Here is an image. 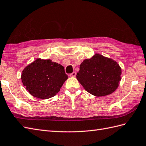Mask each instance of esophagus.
<instances>
[{
    "label": "esophagus",
    "instance_id": "1",
    "mask_svg": "<svg viewBox=\"0 0 146 146\" xmlns=\"http://www.w3.org/2000/svg\"><path fill=\"white\" fill-rule=\"evenodd\" d=\"M70 76H72V77H74L76 76V72H73V73H70Z\"/></svg>",
    "mask_w": 146,
    "mask_h": 146
}]
</instances>
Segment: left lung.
<instances>
[{
  "mask_svg": "<svg viewBox=\"0 0 146 146\" xmlns=\"http://www.w3.org/2000/svg\"><path fill=\"white\" fill-rule=\"evenodd\" d=\"M121 69L113 60L96 54L81 63L76 78L85 90L98 96L113 92L121 80Z\"/></svg>",
  "mask_w": 146,
  "mask_h": 146,
  "instance_id": "left-lung-1",
  "label": "left lung"
}]
</instances>
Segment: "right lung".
<instances>
[{"label":"right lung","instance_id":"right-lung-1","mask_svg":"<svg viewBox=\"0 0 146 146\" xmlns=\"http://www.w3.org/2000/svg\"><path fill=\"white\" fill-rule=\"evenodd\" d=\"M68 78L64 67L50 59L36 60L21 74L22 83L29 94L42 99L55 96Z\"/></svg>","mask_w":146,"mask_h":146}]
</instances>
